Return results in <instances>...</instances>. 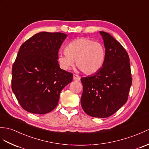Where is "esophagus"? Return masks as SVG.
<instances>
[{
    "mask_svg": "<svg viewBox=\"0 0 149 149\" xmlns=\"http://www.w3.org/2000/svg\"><path fill=\"white\" fill-rule=\"evenodd\" d=\"M73 79L74 80H80V77L77 74H73Z\"/></svg>",
    "mask_w": 149,
    "mask_h": 149,
    "instance_id": "esophagus-1",
    "label": "esophagus"
}]
</instances>
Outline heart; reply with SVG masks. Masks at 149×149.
I'll return each instance as SVG.
<instances>
[{"instance_id": "b5f03b06", "label": "heart", "mask_w": 149, "mask_h": 149, "mask_svg": "<svg viewBox=\"0 0 149 149\" xmlns=\"http://www.w3.org/2000/svg\"><path fill=\"white\" fill-rule=\"evenodd\" d=\"M66 52L61 53L58 61L65 70L77 66L83 73L92 75L99 71L104 65L106 50L102 43L86 38H78L71 41L66 47Z\"/></svg>"}]
</instances>
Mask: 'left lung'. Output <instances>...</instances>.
<instances>
[{
    "instance_id": "left-lung-1",
    "label": "left lung",
    "mask_w": 149,
    "mask_h": 149,
    "mask_svg": "<svg viewBox=\"0 0 149 149\" xmlns=\"http://www.w3.org/2000/svg\"><path fill=\"white\" fill-rule=\"evenodd\" d=\"M100 33L106 58L95 74L81 78V104L90 116L104 118L111 116L126 102L132 78L129 56L124 47L108 33L100 31Z\"/></svg>"
}]
</instances>
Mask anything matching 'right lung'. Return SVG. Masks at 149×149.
Instances as JSON below:
<instances>
[{"mask_svg": "<svg viewBox=\"0 0 149 149\" xmlns=\"http://www.w3.org/2000/svg\"><path fill=\"white\" fill-rule=\"evenodd\" d=\"M67 35L40 32L24 42L12 68V90L21 106L33 114L48 113L56 107L60 93L72 79L62 70L58 52Z\"/></svg>", "mask_w": 149, "mask_h": 149, "instance_id": "1", "label": "right lung"}]
</instances>
